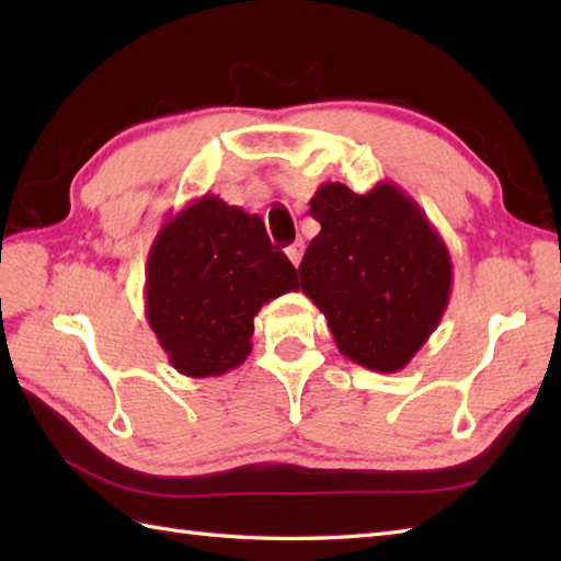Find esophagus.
I'll return each mask as SVG.
<instances>
[{"mask_svg": "<svg viewBox=\"0 0 561 561\" xmlns=\"http://www.w3.org/2000/svg\"><path fill=\"white\" fill-rule=\"evenodd\" d=\"M304 241H301V238H296V241L291 243V245H287V248H284V253H287V257L294 262V265L296 267H299V262H301V257H304Z\"/></svg>", "mask_w": 561, "mask_h": 561, "instance_id": "esophagus-1", "label": "esophagus"}]
</instances>
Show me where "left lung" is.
Wrapping results in <instances>:
<instances>
[{
  "label": "left lung",
  "instance_id": "obj_1",
  "mask_svg": "<svg viewBox=\"0 0 561 561\" xmlns=\"http://www.w3.org/2000/svg\"><path fill=\"white\" fill-rule=\"evenodd\" d=\"M320 233L299 265L301 289L340 354L396 374L424 347L446 313L453 262L426 214L396 183L356 195L323 183L311 199Z\"/></svg>",
  "mask_w": 561,
  "mask_h": 561
}]
</instances>
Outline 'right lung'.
I'll use <instances>...</instances> for the list:
<instances>
[{"instance_id":"add662e5","label":"right lung","mask_w":561,"mask_h":561,"mask_svg":"<svg viewBox=\"0 0 561 561\" xmlns=\"http://www.w3.org/2000/svg\"><path fill=\"white\" fill-rule=\"evenodd\" d=\"M291 289L296 267L257 214L202 195L153 238L145 311L175 371L209 378L248 359L257 311Z\"/></svg>"}]
</instances>
